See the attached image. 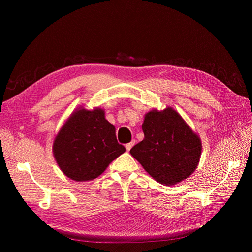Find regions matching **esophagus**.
<instances>
[{
    "instance_id": "esophagus-1",
    "label": "esophagus",
    "mask_w": 252,
    "mask_h": 252,
    "mask_svg": "<svg viewBox=\"0 0 252 252\" xmlns=\"http://www.w3.org/2000/svg\"><path fill=\"white\" fill-rule=\"evenodd\" d=\"M134 142H135V141H134V140H132L130 143H128V144H126V145H125V147H126V150H127V151H129V150L131 149V147H132L133 145H134Z\"/></svg>"
}]
</instances>
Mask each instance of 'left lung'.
<instances>
[{"instance_id":"obj_1","label":"left lung","mask_w":252,"mask_h":252,"mask_svg":"<svg viewBox=\"0 0 252 252\" xmlns=\"http://www.w3.org/2000/svg\"><path fill=\"white\" fill-rule=\"evenodd\" d=\"M144 140L130 155L151 178L166 186L186 180L199 165L202 142L172 107L152 109L144 117Z\"/></svg>"}]
</instances>
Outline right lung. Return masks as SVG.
<instances>
[{
	"label": "right lung",
	"mask_w": 252,
	"mask_h": 252,
	"mask_svg": "<svg viewBox=\"0 0 252 252\" xmlns=\"http://www.w3.org/2000/svg\"><path fill=\"white\" fill-rule=\"evenodd\" d=\"M117 141L116 127L105 119V110L80 106L60 128L52 152L60 169L73 181L96 179L125 152Z\"/></svg>",
	"instance_id": "right-lung-1"
}]
</instances>
